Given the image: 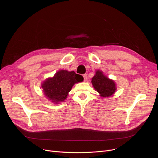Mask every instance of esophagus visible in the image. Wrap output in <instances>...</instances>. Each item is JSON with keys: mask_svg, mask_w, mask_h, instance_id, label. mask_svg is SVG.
<instances>
[{"mask_svg": "<svg viewBox=\"0 0 158 158\" xmlns=\"http://www.w3.org/2000/svg\"><path fill=\"white\" fill-rule=\"evenodd\" d=\"M83 77H84V81H86L87 79H88V77H87V75L86 74H84L83 76Z\"/></svg>", "mask_w": 158, "mask_h": 158, "instance_id": "obj_1", "label": "esophagus"}]
</instances>
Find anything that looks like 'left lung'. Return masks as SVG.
Masks as SVG:
<instances>
[{"label":"left lung","instance_id":"1","mask_svg":"<svg viewBox=\"0 0 158 158\" xmlns=\"http://www.w3.org/2000/svg\"><path fill=\"white\" fill-rule=\"evenodd\" d=\"M92 83L94 89L102 97H110L117 90V86L113 80L106 77L103 72L97 70L92 79Z\"/></svg>","mask_w":158,"mask_h":158}]
</instances>
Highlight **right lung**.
Returning a JSON list of instances; mask_svg holds the SVG:
<instances>
[{"instance_id":"add662e5","label":"right lung","mask_w":158,"mask_h":158,"mask_svg":"<svg viewBox=\"0 0 158 158\" xmlns=\"http://www.w3.org/2000/svg\"><path fill=\"white\" fill-rule=\"evenodd\" d=\"M83 81V77L74 71L61 70L52 77H48L41 83L43 92L54 104L64 102L73 86Z\"/></svg>"}]
</instances>
